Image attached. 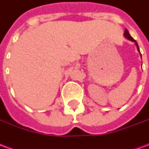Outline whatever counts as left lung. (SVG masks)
<instances>
[{
    "label": "left lung",
    "mask_w": 149,
    "mask_h": 149,
    "mask_svg": "<svg viewBox=\"0 0 149 149\" xmlns=\"http://www.w3.org/2000/svg\"><path fill=\"white\" fill-rule=\"evenodd\" d=\"M124 36H125V37H126L127 39L129 40H132V41H133V42H135V44H136V47H137L138 51L140 52V49H139V46H138L137 42H136V40H135L131 37V36H130V34H129V33H128V31L127 30V29H125V33H124Z\"/></svg>",
    "instance_id": "8db88e82"
}]
</instances>
